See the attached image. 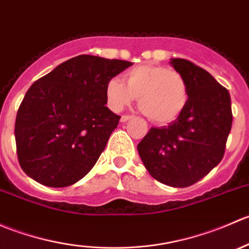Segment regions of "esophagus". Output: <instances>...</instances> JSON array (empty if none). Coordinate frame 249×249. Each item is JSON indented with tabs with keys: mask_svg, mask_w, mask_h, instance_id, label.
<instances>
[{
	"mask_svg": "<svg viewBox=\"0 0 249 249\" xmlns=\"http://www.w3.org/2000/svg\"><path fill=\"white\" fill-rule=\"evenodd\" d=\"M132 118H134V115H126V114H124V115H122V118H120V122L125 123V122H127V120L132 119Z\"/></svg>",
	"mask_w": 249,
	"mask_h": 249,
	"instance_id": "obj_1",
	"label": "esophagus"
}]
</instances>
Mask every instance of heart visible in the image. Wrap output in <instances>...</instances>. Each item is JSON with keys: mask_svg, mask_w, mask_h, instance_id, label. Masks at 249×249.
Masks as SVG:
<instances>
[{"mask_svg": "<svg viewBox=\"0 0 249 249\" xmlns=\"http://www.w3.org/2000/svg\"><path fill=\"white\" fill-rule=\"evenodd\" d=\"M107 104L124 109L139 97L140 107L157 124L175 122L189 100L185 77L176 70L157 65H140L124 74V82L110 78L105 87Z\"/></svg>", "mask_w": 249, "mask_h": 249, "instance_id": "b5f03b06", "label": "heart"}]
</instances>
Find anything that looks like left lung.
Masks as SVG:
<instances>
[{
	"label": "left lung",
	"mask_w": 249,
	"mask_h": 249,
	"mask_svg": "<svg viewBox=\"0 0 249 249\" xmlns=\"http://www.w3.org/2000/svg\"><path fill=\"white\" fill-rule=\"evenodd\" d=\"M170 64L185 77L189 100L169 126L152 127L137 145L145 169L160 183L193 185L224 157L232 124L229 91L206 70L184 59Z\"/></svg>",
	"instance_id": "left-lung-1"
}]
</instances>
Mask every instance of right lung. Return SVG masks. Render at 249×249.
<instances>
[{"mask_svg":"<svg viewBox=\"0 0 249 249\" xmlns=\"http://www.w3.org/2000/svg\"><path fill=\"white\" fill-rule=\"evenodd\" d=\"M131 65L78 55L36 80L18 109L14 129L22 171L53 188L82 179L120 119L106 107V83Z\"/></svg>","mask_w":249,"mask_h":249,"instance_id":"add662e5","label":"right lung"}]
</instances>
